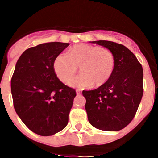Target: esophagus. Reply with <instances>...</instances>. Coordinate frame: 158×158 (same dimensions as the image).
I'll use <instances>...</instances> for the list:
<instances>
[{"instance_id":"34e87169","label":"esophagus","mask_w":158,"mask_h":158,"mask_svg":"<svg viewBox=\"0 0 158 158\" xmlns=\"http://www.w3.org/2000/svg\"><path fill=\"white\" fill-rule=\"evenodd\" d=\"M76 93H77V95H81V90H79V89H77Z\"/></svg>"}]
</instances>
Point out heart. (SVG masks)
Here are the masks:
<instances>
[{
    "label": "heart",
    "instance_id": "1",
    "mask_svg": "<svg viewBox=\"0 0 158 158\" xmlns=\"http://www.w3.org/2000/svg\"><path fill=\"white\" fill-rule=\"evenodd\" d=\"M115 57L108 49L89 44H78L71 47L68 54H59L54 61L53 67L56 76L62 81H68L77 72L82 73L70 79V87L89 88L94 84L101 86L109 80L115 69Z\"/></svg>",
    "mask_w": 158,
    "mask_h": 158
}]
</instances>
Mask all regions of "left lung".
I'll use <instances>...</instances> for the list:
<instances>
[{"label": "left lung", "mask_w": 158, "mask_h": 158, "mask_svg": "<svg viewBox=\"0 0 158 158\" xmlns=\"http://www.w3.org/2000/svg\"><path fill=\"white\" fill-rule=\"evenodd\" d=\"M92 43L106 47L115 57L109 80L90 91H83L85 110L92 126L101 131H118L132 121L143 95V69L135 54L122 44L106 40Z\"/></svg>", "instance_id": "obj_1"}]
</instances>
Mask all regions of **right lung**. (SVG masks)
<instances>
[{
	"label": "right lung",
	"instance_id": "right-lung-1",
	"mask_svg": "<svg viewBox=\"0 0 158 158\" xmlns=\"http://www.w3.org/2000/svg\"><path fill=\"white\" fill-rule=\"evenodd\" d=\"M69 45L51 42L28 48L18 59L11 80L16 114L41 136L55 135L68 123L76 91L58 79L53 64Z\"/></svg>",
	"mask_w": 158,
	"mask_h": 158
}]
</instances>
